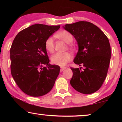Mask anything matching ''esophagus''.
I'll return each instance as SVG.
<instances>
[{"label":"esophagus","instance_id":"obj_1","mask_svg":"<svg viewBox=\"0 0 122 122\" xmlns=\"http://www.w3.org/2000/svg\"><path fill=\"white\" fill-rule=\"evenodd\" d=\"M66 67H65V66H61V71H64V69H66Z\"/></svg>","mask_w":122,"mask_h":122}]
</instances>
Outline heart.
Masks as SVG:
<instances>
[{
	"mask_svg": "<svg viewBox=\"0 0 122 122\" xmlns=\"http://www.w3.org/2000/svg\"><path fill=\"white\" fill-rule=\"evenodd\" d=\"M56 36L60 39L62 40L66 43H71L73 40V37L69 31L65 30H61L56 34ZM46 49L50 53H53L54 50V38L52 36H50L46 40L45 43ZM72 56L69 52L60 53L58 52L53 54L51 57V61L53 64L57 66H65L67 63L71 60Z\"/></svg>",
	"mask_w": 122,
	"mask_h": 122,
	"instance_id": "obj_1",
	"label": "heart"
}]
</instances>
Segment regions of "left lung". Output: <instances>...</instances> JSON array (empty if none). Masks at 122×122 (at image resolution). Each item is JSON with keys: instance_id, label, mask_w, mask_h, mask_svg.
Wrapping results in <instances>:
<instances>
[{"instance_id": "8db88e82", "label": "left lung", "mask_w": 122, "mask_h": 122, "mask_svg": "<svg viewBox=\"0 0 122 122\" xmlns=\"http://www.w3.org/2000/svg\"><path fill=\"white\" fill-rule=\"evenodd\" d=\"M77 41L78 51L75 64L84 68H73L70 81L74 89L83 94H92L103 84L109 68L111 50L109 40L93 23L81 21L63 26Z\"/></svg>"}]
</instances>
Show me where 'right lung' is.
Returning a JSON list of instances; mask_svg holds the SVG:
<instances>
[{
	"mask_svg": "<svg viewBox=\"0 0 122 122\" xmlns=\"http://www.w3.org/2000/svg\"><path fill=\"white\" fill-rule=\"evenodd\" d=\"M60 27L32 25L20 31L13 41L10 51L11 73L18 86L27 95L44 96L54 86L60 67L49 63L45 43Z\"/></svg>",
	"mask_w": 122,
	"mask_h": 122,
	"instance_id": "1",
	"label": "right lung"
}]
</instances>
